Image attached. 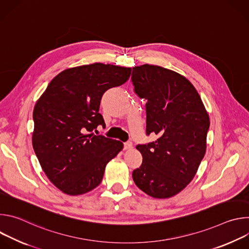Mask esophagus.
Wrapping results in <instances>:
<instances>
[{
    "instance_id": "obj_1",
    "label": "esophagus",
    "mask_w": 249,
    "mask_h": 249,
    "mask_svg": "<svg viewBox=\"0 0 249 249\" xmlns=\"http://www.w3.org/2000/svg\"><path fill=\"white\" fill-rule=\"evenodd\" d=\"M131 149H133L132 142H126L124 144V150H131Z\"/></svg>"
}]
</instances>
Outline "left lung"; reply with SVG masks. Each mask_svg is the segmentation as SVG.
<instances>
[{
	"instance_id": "1",
	"label": "left lung",
	"mask_w": 249,
	"mask_h": 249,
	"mask_svg": "<svg viewBox=\"0 0 249 249\" xmlns=\"http://www.w3.org/2000/svg\"><path fill=\"white\" fill-rule=\"evenodd\" d=\"M135 92L147 99V134L157 141L138 145L143 162L135 184L153 198L181 192L194 178L207 148L210 118L194 86L172 70L145 64L133 68Z\"/></svg>"
}]
</instances>
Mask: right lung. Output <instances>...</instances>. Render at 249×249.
Segmentation results:
<instances>
[{
  "label": "right lung",
  "instance_id": "add662e5",
  "mask_svg": "<svg viewBox=\"0 0 249 249\" xmlns=\"http://www.w3.org/2000/svg\"><path fill=\"white\" fill-rule=\"evenodd\" d=\"M131 68L93 63L58 74L33 110L32 146L48 179L76 196L97 187L104 169L123 149L120 141L95 136L104 126L99 113L103 93L128 81Z\"/></svg>",
  "mask_w": 249,
  "mask_h": 249
}]
</instances>
